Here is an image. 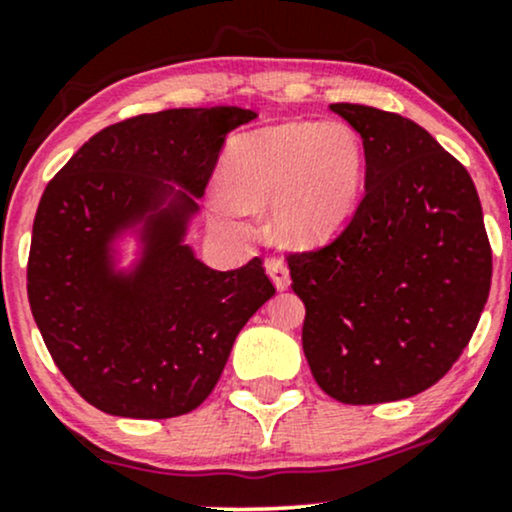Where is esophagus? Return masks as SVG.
<instances>
[{"label": "esophagus", "mask_w": 512, "mask_h": 512, "mask_svg": "<svg viewBox=\"0 0 512 512\" xmlns=\"http://www.w3.org/2000/svg\"><path fill=\"white\" fill-rule=\"evenodd\" d=\"M267 272H269V276H272L276 289H279V291L289 289V284H291L289 267H286V262L281 260V257H269V260H267Z\"/></svg>", "instance_id": "esophagus-1"}]
</instances>
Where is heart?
<instances>
[{
	"label": "heart",
	"mask_w": 512,
	"mask_h": 512,
	"mask_svg": "<svg viewBox=\"0 0 512 512\" xmlns=\"http://www.w3.org/2000/svg\"><path fill=\"white\" fill-rule=\"evenodd\" d=\"M366 151L346 122H286L257 129L228 146L223 185L214 199L223 223L240 209L274 202V226L291 248H317L342 231L356 207Z\"/></svg>",
	"instance_id": "heart-1"
}]
</instances>
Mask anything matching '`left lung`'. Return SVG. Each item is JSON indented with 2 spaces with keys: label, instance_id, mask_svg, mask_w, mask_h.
I'll return each mask as SVG.
<instances>
[{
  "label": "left lung",
  "instance_id": "1",
  "mask_svg": "<svg viewBox=\"0 0 512 512\" xmlns=\"http://www.w3.org/2000/svg\"><path fill=\"white\" fill-rule=\"evenodd\" d=\"M361 134L366 195L325 248L289 255L313 378L344 404L436 385L469 344L491 289V245L467 168L397 113L332 103Z\"/></svg>",
  "mask_w": 512,
  "mask_h": 512
}]
</instances>
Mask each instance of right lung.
<instances>
[{"instance_id":"obj_1","label":"right lung","mask_w":512,"mask_h":512,"mask_svg":"<svg viewBox=\"0 0 512 512\" xmlns=\"http://www.w3.org/2000/svg\"><path fill=\"white\" fill-rule=\"evenodd\" d=\"M255 117L238 105L129 117L93 134L45 187L28 303L55 366L105 414L197 409L238 332L274 296L260 257L216 272L182 243L228 132ZM129 227L143 257L120 273L112 245Z\"/></svg>"}]
</instances>
